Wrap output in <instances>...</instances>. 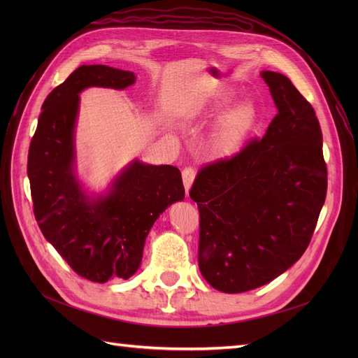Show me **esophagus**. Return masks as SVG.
I'll use <instances>...</instances> for the list:
<instances>
[{"label": "esophagus", "instance_id": "obj_1", "mask_svg": "<svg viewBox=\"0 0 358 358\" xmlns=\"http://www.w3.org/2000/svg\"><path fill=\"white\" fill-rule=\"evenodd\" d=\"M194 178H196V170H194L192 167H185L182 171V179H183V187H185V191L188 192L192 182H194Z\"/></svg>", "mask_w": 358, "mask_h": 358}]
</instances>
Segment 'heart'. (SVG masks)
I'll list each match as a JSON object with an SVG mask.
<instances>
[{
  "mask_svg": "<svg viewBox=\"0 0 358 358\" xmlns=\"http://www.w3.org/2000/svg\"><path fill=\"white\" fill-rule=\"evenodd\" d=\"M257 122V109L251 101H241L227 110L216 124L209 149L216 157H231L239 150Z\"/></svg>",
  "mask_w": 358,
  "mask_h": 358,
  "instance_id": "1",
  "label": "heart"
}]
</instances>
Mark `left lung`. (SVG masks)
Segmentation results:
<instances>
[{
  "label": "left lung",
  "instance_id": "8db88e82",
  "mask_svg": "<svg viewBox=\"0 0 358 358\" xmlns=\"http://www.w3.org/2000/svg\"><path fill=\"white\" fill-rule=\"evenodd\" d=\"M262 76L278 109L266 134L201 167L189 191L200 212V272L222 292L258 288L294 264L327 194L315 110L287 76Z\"/></svg>",
  "mask_w": 358,
  "mask_h": 358
}]
</instances>
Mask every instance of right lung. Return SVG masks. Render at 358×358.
Wrapping results in <instances>:
<instances>
[{"mask_svg": "<svg viewBox=\"0 0 358 358\" xmlns=\"http://www.w3.org/2000/svg\"><path fill=\"white\" fill-rule=\"evenodd\" d=\"M136 76L107 66H82L41 106L28 152L36 221L46 241L82 278L104 284L133 276L145 239L159 213L183 200L182 176L173 166L134 161L96 203L86 200L73 175L74 122L79 92L88 86L124 90Z\"/></svg>", "mask_w": 358, "mask_h": 358, "instance_id": "right-lung-1", "label": "right lung"}]
</instances>
